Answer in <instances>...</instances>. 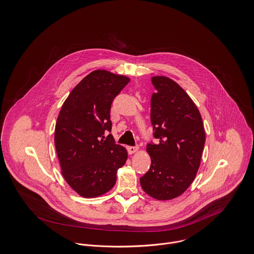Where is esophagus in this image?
<instances>
[{
    "mask_svg": "<svg viewBox=\"0 0 254 254\" xmlns=\"http://www.w3.org/2000/svg\"><path fill=\"white\" fill-rule=\"evenodd\" d=\"M138 149H139V146H138V145H135V146H128V147H127V152H128V154H133V153H135Z\"/></svg>",
    "mask_w": 254,
    "mask_h": 254,
    "instance_id": "34e87169",
    "label": "esophagus"
}]
</instances>
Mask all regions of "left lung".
I'll list each match as a JSON object with an SVG mask.
<instances>
[{
    "label": "left lung",
    "mask_w": 254,
    "mask_h": 254,
    "mask_svg": "<svg viewBox=\"0 0 254 254\" xmlns=\"http://www.w3.org/2000/svg\"><path fill=\"white\" fill-rule=\"evenodd\" d=\"M151 123L158 144H147L151 167L140 177L151 197L168 200L183 194L194 181L205 142L202 120L186 91L164 76L152 78Z\"/></svg>",
    "instance_id": "obj_1"
}]
</instances>
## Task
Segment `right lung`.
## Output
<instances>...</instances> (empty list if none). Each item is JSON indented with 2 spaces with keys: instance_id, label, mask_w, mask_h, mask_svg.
<instances>
[{
  "instance_id": "1",
  "label": "right lung",
  "mask_w": 254,
  "mask_h": 254,
  "mask_svg": "<svg viewBox=\"0 0 254 254\" xmlns=\"http://www.w3.org/2000/svg\"><path fill=\"white\" fill-rule=\"evenodd\" d=\"M129 79L105 70L89 73L64 101L57 118L55 144L62 175L80 196H101L111 190L117 170L127 159L115 143L110 110Z\"/></svg>"
}]
</instances>
